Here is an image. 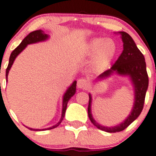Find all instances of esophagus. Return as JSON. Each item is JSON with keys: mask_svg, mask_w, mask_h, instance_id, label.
Instances as JSON below:
<instances>
[{"mask_svg": "<svg viewBox=\"0 0 156 156\" xmlns=\"http://www.w3.org/2000/svg\"><path fill=\"white\" fill-rule=\"evenodd\" d=\"M88 85V82L85 78H79L77 82V86L79 89H85Z\"/></svg>", "mask_w": 156, "mask_h": 156, "instance_id": "34e87169", "label": "esophagus"}]
</instances>
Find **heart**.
I'll return each instance as SVG.
<instances>
[{
	"instance_id": "obj_1",
	"label": "heart",
	"mask_w": 156,
	"mask_h": 156,
	"mask_svg": "<svg viewBox=\"0 0 156 156\" xmlns=\"http://www.w3.org/2000/svg\"><path fill=\"white\" fill-rule=\"evenodd\" d=\"M117 52V47L111 39L95 38L89 43L86 54L93 57L92 70L95 72L103 71L108 67Z\"/></svg>"
}]
</instances>
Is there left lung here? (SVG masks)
Returning <instances> with one entry per match:
<instances>
[{
    "label": "left lung",
    "mask_w": 156,
    "mask_h": 156,
    "mask_svg": "<svg viewBox=\"0 0 156 156\" xmlns=\"http://www.w3.org/2000/svg\"><path fill=\"white\" fill-rule=\"evenodd\" d=\"M123 41V51L109 70L98 77V80L109 78L112 74L129 77L134 90V102L132 111L127 118L116 126L107 127L100 125L93 117L91 112L92 95L89 94L88 115L90 121L98 129L106 133H118L125 129L140 116L144 108L146 92L148 88V76L146 70L144 56L136 47L133 38L125 31H119Z\"/></svg>",
    "instance_id": "8db88e82"
}]
</instances>
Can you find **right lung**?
Segmentation results:
<instances>
[{"instance_id": "obj_1", "label": "right lung", "mask_w": 156, "mask_h": 156, "mask_svg": "<svg viewBox=\"0 0 156 156\" xmlns=\"http://www.w3.org/2000/svg\"><path fill=\"white\" fill-rule=\"evenodd\" d=\"M49 39V35L48 34H45L44 32V31L42 30H36V31H34L31 33H29L26 36L22 42L20 43L17 48L14 50L11 53V55L9 57V65H8V67L6 69V82H8V74L9 73V70L11 69L12 64H13L14 61H15L16 58L23 51V50L25 49L26 47L29 44H36V43H39V42H44L48 40ZM76 84H77V81H74L73 82L71 85H70L69 87H68L67 90H66L65 94H63V97H62V115H61V118H60L59 121H58L56 125H53V126L50 127V128H47V129H31V128H28L27 127V129H29L30 130L33 131H44V130H50V129H55L56 127H58V125L61 124V122L62 121L64 118V116H65V112L66 110V107H67V103L68 101H70V98L74 96V94L76 93Z\"/></svg>"}]
</instances>
